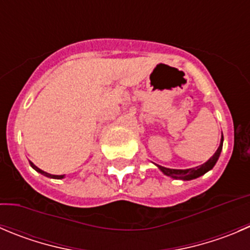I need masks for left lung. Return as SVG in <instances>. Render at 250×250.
Returning a JSON list of instances; mask_svg holds the SVG:
<instances>
[{
    "label": "left lung",
    "mask_w": 250,
    "mask_h": 250,
    "mask_svg": "<svg viewBox=\"0 0 250 250\" xmlns=\"http://www.w3.org/2000/svg\"><path fill=\"white\" fill-rule=\"evenodd\" d=\"M222 143H224V137L221 138V143H220V146L217 147L216 152L212 155V157H210L205 164L200 165V166L194 167V168H188V169H174V168H167V167H162L157 165L160 169L164 172L166 176L172 177L174 179H183V181H190V179L198 178V177L203 176L204 173H207L208 171L212 168L215 166V164L219 160L220 154H221L222 150Z\"/></svg>",
    "instance_id": "obj_1"
}]
</instances>
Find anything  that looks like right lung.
Here are the masks:
<instances>
[{
    "instance_id": "right-lung-1",
    "label": "right lung",
    "mask_w": 250,
    "mask_h": 250,
    "mask_svg": "<svg viewBox=\"0 0 250 250\" xmlns=\"http://www.w3.org/2000/svg\"><path fill=\"white\" fill-rule=\"evenodd\" d=\"M29 164H30V166L33 167L34 169H35L36 172H39V173H41V174H43V176H46V177H50V178H56V179H62L64 177V174H60V176H57V174H50V173H47V172H45V171H42V169H40L39 168V167H36L35 165L33 164V162L31 161H29Z\"/></svg>"
}]
</instances>
